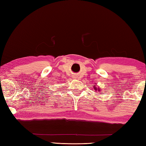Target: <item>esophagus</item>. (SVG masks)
Listing matches in <instances>:
<instances>
[{"label": "esophagus", "mask_w": 146, "mask_h": 146, "mask_svg": "<svg viewBox=\"0 0 146 146\" xmlns=\"http://www.w3.org/2000/svg\"><path fill=\"white\" fill-rule=\"evenodd\" d=\"M73 78H75V79H76V78H78V76H76V75H73Z\"/></svg>", "instance_id": "obj_1"}]
</instances>
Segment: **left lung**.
<instances>
[{
	"label": "left lung",
	"mask_w": 146,
	"mask_h": 146,
	"mask_svg": "<svg viewBox=\"0 0 146 146\" xmlns=\"http://www.w3.org/2000/svg\"><path fill=\"white\" fill-rule=\"evenodd\" d=\"M93 88H94V90H95V91H101V89L99 88H97L96 86H94Z\"/></svg>",
	"instance_id": "left-lung-1"
}]
</instances>
